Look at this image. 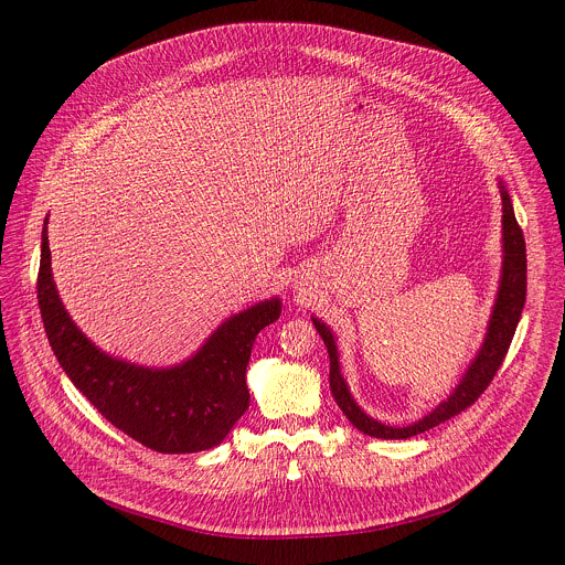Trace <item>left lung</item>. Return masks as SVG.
<instances>
[{"mask_svg":"<svg viewBox=\"0 0 565 565\" xmlns=\"http://www.w3.org/2000/svg\"><path fill=\"white\" fill-rule=\"evenodd\" d=\"M499 190H501V201H503V262H501V279H499V290H497V299L492 306V315L488 321V331L486 338H482L480 349L476 351V355L471 358L469 366L465 369L460 382L456 384V388L447 395V399H443L436 409H431L427 416H423L420 420L405 425V427H393V425H384L377 418H371L351 393L344 375H342V366H340V353H338V342L335 335L331 331V327H327L324 321L319 317H312V324L317 329V333L324 340L327 349H329V358H331V393L338 402V407L342 409V414L351 420V425L355 429H360L366 436L373 438H382V440H407L412 436H418L423 431H429L431 427L458 416L460 412H465L469 405L478 399V395L488 388V384L492 382V377L497 375L501 362L505 360V353L512 344L516 324L521 319V310L525 306V288H527V259H525V238L523 232L516 223L514 216V207H512V199L508 194V188L503 185V181H499Z\"/></svg>","mask_w":565,"mask_h":565,"instance_id":"8db88e82","label":"left lung"}]
</instances>
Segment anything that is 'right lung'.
<instances>
[{"mask_svg":"<svg viewBox=\"0 0 565 565\" xmlns=\"http://www.w3.org/2000/svg\"><path fill=\"white\" fill-rule=\"evenodd\" d=\"M42 227L38 303L49 344L92 405L120 431L160 454H194L223 443L250 407L246 369L255 338L281 315L279 297L227 317L203 347L174 366H142L98 349L66 312Z\"/></svg>","mask_w":565,"mask_h":565,"instance_id":"add662e5","label":"right lung"}]
</instances>
